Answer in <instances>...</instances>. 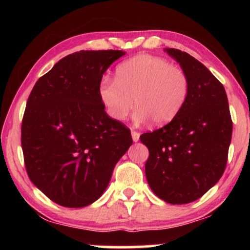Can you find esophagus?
Returning <instances> with one entry per match:
<instances>
[{
    "label": "esophagus",
    "instance_id": "34e87169",
    "mask_svg": "<svg viewBox=\"0 0 250 250\" xmlns=\"http://www.w3.org/2000/svg\"><path fill=\"white\" fill-rule=\"evenodd\" d=\"M131 137H132V140L134 142H138L139 139H140V133H139L138 131L132 130V131H131Z\"/></svg>",
    "mask_w": 250,
    "mask_h": 250
}]
</instances>
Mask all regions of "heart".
Here are the masks:
<instances>
[{"instance_id": "1", "label": "heart", "mask_w": 250, "mask_h": 250, "mask_svg": "<svg viewBox=\"0 0 250 250\" xmlns=\"http://www.w3.org/2000/svg\"><path fill=\"white\" fill-rule=\"evenodd\" d=\"M188 89V78L180 67L158 56L139 55L117 67L116 80L101 79L98 94L112 119L125 120L137 104L135 121L151 119L163 125L179 115Z\"/></svg>"}]
</instances>
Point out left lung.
Here are the masks:
<instances>
[{"mask_svg":"<svg viewBox=\"0 0 250 250\" xmlns=\"http://www.w3.org/2000/svg\"><path fill=\"white\" fill-rule=\"evenodd\" d=\"M166 52L188 76V98L170 124L143 133L140 140L149 149L146 176L151 189L164 202L181 205L198 200L222 177L232 122L219 80L189 54Z\"/></svg>","mask_w":250,"mask_h":250,"instance_id":"left-lung-1","label":"left lung"}]
</instances>
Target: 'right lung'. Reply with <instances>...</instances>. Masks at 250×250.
<instances>
[{"label": "right lung", "instance_id": "obj_1", "mask_svg": "<svg viewBox=\"0 0 250 250\" xmlns=\"http://www.w3.org/2000/svg\"><path fill=\"white\" fill-rule=\"evenodd\" d=\"M122 50H80L37 80L22 121L29 180L64 207L90 205L105 191L131 132L104 111L99 83Z\"/></svg>", "mask_w": 250, "mask_h": 250}]
</instances>
